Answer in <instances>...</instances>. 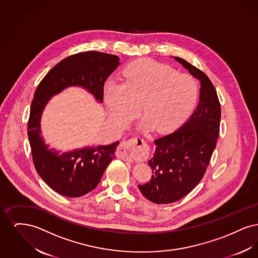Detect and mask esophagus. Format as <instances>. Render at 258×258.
Instances as JSON below:
<instances>
[{"label": "esophagus", "instance_id": "1", "mask_svg": "<svg viewBox=\"0 0 258 258\" xmlns=\"http://www.w3.org/2000/svg\"><path fill=\"white\" fill-rule=\"evenodd\" d=\"M138 140H139L138 137H134L128 140L123 141L118 148V156L122 160H127V161H132L134 160L135 152L138 150V148L140 147L137 145ZM141 140L142 142L144 141L143 139Z\"/></svg>", "mask_w": 258, "mask_h": 258}]
</instances>
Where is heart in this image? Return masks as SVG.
<instances>
[{"mask_svg":"<svg viewBox=\"0 0 258 258\" xmlns=\"http://www.w3.org/2000/svg\"><path fill=\"white\" fill-rule=\"evenodd\" d=\"M198 97L195 77L152 60L133 61L123 71V83L111 79L104 86V98L116 122L130 123L141 105L144 125L157 132L170 131L182 123Z\"/></svg>","mask_w":258,"mask_h":258,"instance_id":"heart-1","label":"heart"}]
</instances>
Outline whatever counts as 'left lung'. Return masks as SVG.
Instances as JSON below:
<instances>
[{
    "mask_svg": "<svg viewBox=\"0 0 258 258\" xmlns=\"http://www.w3.org/2000/svg\"><path fill=\"white\" fill-rule=\"evenodd\" d=\"M174 59L200 80V98L197 109L179 130L154 140L155 154L148 161L153 176L138 187L148 200L157 204L176 202L199 184L220 135L221 103L213 83L188 61Z\"/></svg>",
    "mask_w": 258,
    "mask_h": 258,
    "instance_id": "left-lung-1",
    "label": "left lung"
}]
</instances>
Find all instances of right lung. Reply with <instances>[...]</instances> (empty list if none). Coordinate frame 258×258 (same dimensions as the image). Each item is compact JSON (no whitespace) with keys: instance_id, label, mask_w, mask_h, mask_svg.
<instances>
[{"instance_id":"add662e5","label":"right lung","mask_w":258,"mask_h":258,"mask_svg":"<svg viewBox=\"0 0 258 258\" xmlns=\"http://www.w3.org/2000/svg\"><path fill=\"white\" fill-rule=\"evenodd\" d=\"M119 63L117 56L106 53L74 54L50 70L35 92L27 127L34 165L41 179L61 196L79 197L93 190L115 159L119 142L60 154L48 149L40 136L42 110L52 96L70 86L85 88L101 102L104 82Z\"/></svg>"}]
</instances>
